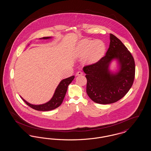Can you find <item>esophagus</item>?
Instances as JSON below:
<instances>
[{
  "label": "esophagus",
  "instance_id": "esophagus-1",
  "mask_svg": "<svg viewBox=\"0 0 151 151\" xmlns=\"http://www.w3.org/2000/svg\"><path fill=\"white\" fill-rule=\"evenodd\" d=\"M83 75V72L82 71H78V72H76V76H80V75Z\"/></svg>",
  "mask_w": 151,
  "mask_h": 151
}]
</instances>
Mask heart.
<instances>
[{
	"label": "heart",
	"mask_w": 151,
	"mask_h": 151,
	"mask_svg": "<svg viewBox=\"0 0 151 151\" xmlns=\"http://www.w3.org/2000/svg\"><path fill=\"white\" fill-rule=\"evenodd\" d=\"M106 47V44L102 40H83L76 47L75 55L77 57L83 58L84 63L92 64L103 57Z\"/></svg>",
	"instance_id": "obj_1"
}]
</instances>
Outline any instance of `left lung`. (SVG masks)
<instances>
[{
	"label": "left lung",
	"mask_w": 151,
	"mask_h": 151,
	"mask_svg": "<svg viewBox=\"0 0 151 151\" xmlns=\"http://www.w3.org/2000/svg\"><path fill=\"white\" fill-rule=\"evenodd\" d=\"M110 45L104 57L92 65L84 67L87 80L86 93L96 103L109 104L121 100L129 91L135 78L134 59L116 37L110 34ZM113 59L119 64V70L113 73L109 65Z\"/></svg>",
	"instance_id": "8db88e82"
}]
</instances>
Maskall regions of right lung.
Segmentation results:
<instances>
[{"label": "right lung", "instance_id": "1", "mask_svg": "<svg viewBox=\"0 0 151 151\" xmlns=\"http://www.w3.org/2000/svg\"><path fill=\"white\" fill-rule=\"evenodd\" d=\"M50 38H51L50 37H43L40 39H49ZM74 78H75L74 76H72L67 79L62 80L58 86L57 88H56L55 91L51 99L45 104H41V105H33L26 101L24 99H22V97L21 98L22 99V100L26 103L27 105H28L30 108L36 110L49 111V110L55 109L58 107H59L62 104L63 101L64 100L65 93L67 92L68 86L72 82Z\"/></svg>", "mask_w": 151, "mask_h": 151}]
</instances>
